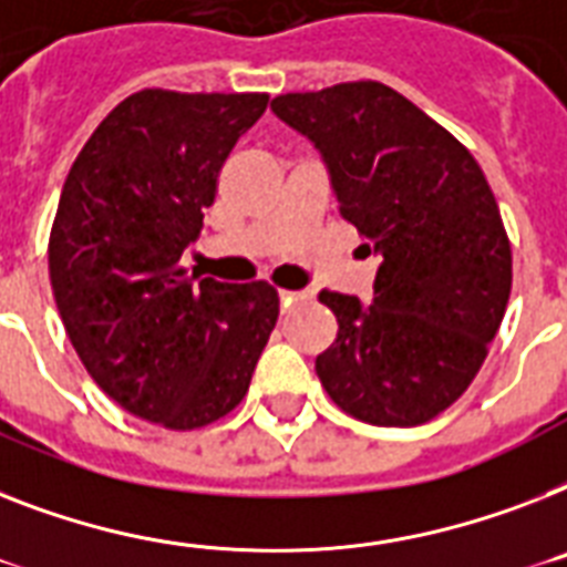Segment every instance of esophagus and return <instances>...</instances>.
Here are the masks:
<instances>
[{
  "label": "esophagus",
  "instance_id": "esophagus-1",
  "mask_svg": "<svg viewBox=\"0 0 567 567\" xmlns=\"http://www.w3.org/2000/svg\"><path fill=\"white\" fill-rule=\"evenodd\" d=\"M302 299H308L306 291H279V302H282V311H285V308H291L293 302H302Z\"/></svg>",
  "mask_w": 567,
  "mask_h": 567
}]
</instances>
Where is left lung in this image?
<instances>
[{"instance_id":"8db88e82","label":"left lung","mask_w":567,"mask_h":567,"mask_svg":"<svg viewBox=\"0 0 567 567\" xmlns=\"http://www.w3.org/2000/svg\"><path fill=\"white\" fill-rule=\"evenodd\" d=\"M329 168L340 215L379 256L372 302L320 291L338 338L317 355L349 416L413 427L466 393L507 311L513 250L475 156L379 81L270 101Z\"/></svg>"}]
</instances>
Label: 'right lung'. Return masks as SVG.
I'll return each instance as SVG.
<instances>
[{
  "instance_id": "right-lung-1",
  "label": "right lung",
  "mask_w": 567,
  "mask_h": 567,
  "mask_svg": "<svg viewBox=\"0 0 567 567\" xmlns=\"http://www.w3.org/2000/svg\"><path fill=\"white\" fill-rule=\"evenodd\" d=\"M265 92H133L95 127L60 192L49 276L86 372L127 413L172 431L227 416L279 317L268 282L179 265Z\"/></svg>"
}]
</instances>
